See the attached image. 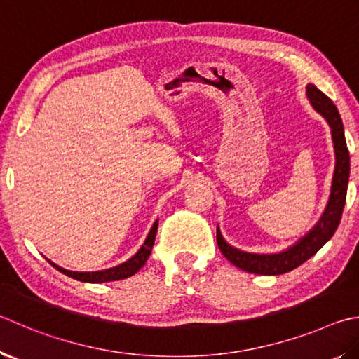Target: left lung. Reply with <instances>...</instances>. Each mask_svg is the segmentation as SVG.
<instances>
[{
    "label": "left lung",
    "mask_w": 359,
    "mask_h": 359,
    "mask_svg": "<svg viewBox=\"0 0 359 359\" xmlns=\"http://www.w3.org/2000/svg\"><path fill=\"white\" fill-rule=\"evenodd\" d=\"M306 95H308L311 107L320 114L331 128V138L334 144L336 166L333 174V184H331V193L328 204L325 207L320 219L317 221L312 229L304 233L298 242L289 246L287 250L279 252H246L238 248L229 245L221 236L219 226L217 227V242L223 256L231 264L238 266L254 275H283V273L292 271L306 260L311 259L320 248L334 236L339 223H341L342 210L347 199V187L350 177V155L347 149V141L344 135V123L337 108L322 90H318L314 84L306 86Z\"/></svg>",
    "instance_id": "1"
}]
</instances>
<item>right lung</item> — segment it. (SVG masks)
Returning <instances> with one entry per match:
<instances>
[{"label":"right lung","instance_id":"right-lung-1","mask_svg":"<svg viewBox=\"0 0 359 359\" xmlns=\"http://www.w3.org/2000/svg\"><path fill=\"white\" fill-rule=\"evenodd\" d=\"M157 229H158V219L152 224L151 231H149L147 237L144 240V243L136 251L135 256L130 257L126 262H122L116 266H111V269H105V270H99V271H72L67 269H62V266L56 265L55 262H48L55 266L56 270H60L64 275L69 278H74L76 281L81 283H93V284H99V283H109V281H119V279H126L133 276L135 273H138L141 270V266L147 262L149 256L152 252V246L155 242V236H157Z\"/></svg>","mask_w":359,"mask_h":359}]
</instances>
